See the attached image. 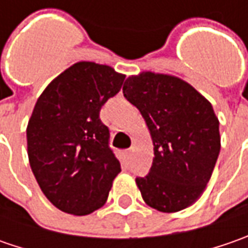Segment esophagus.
Here are the masks:
<instances>
[{"label":"esophagus","instance_id":"esophagus-1","mask_svg":"<svg viewBox=\"0 0 248 248\" xmlns=\"http://www.w3.org/2000/svg\"><path fill=\"white\" fill-rule=\"evenodd\" d=\"M125 155H127V157H131V155H132V150H131V149H128V150L125 152Z\"/></svg>","mask_w":248,"mask_h":248}]
</instances>
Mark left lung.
I'll use <instances>...</instances> for the list:
<instances>
[{"label":"left lung","mask_w":248,"mask_h":248,"mask_svg":"<svg viewBox=\"0 0 248 248\" xmlns=\"http://www.w3.org/2000/svg\"><path fill=\"white\" fill-rule=\"evenodd\" d=\"M123 93L145 119L155 146L146 176H137L142 199L161 213L192 205L204 192L221 150L211 103L184 80L145 72L128 77Z\"/></svg>","instance_id":"obj_1"}]
</instances>
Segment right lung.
<instances>
[{
	"mask_svg": "<svg viewBox=\"0 0 248 248\" xmlns=\"http://www.w3.org/2000/svg\"><path fill=\"white\" fill-rule=\"evenodd\" d=\"M124 78L109 66L78 62L34 106L26 132L29 161L44 195L63 213L87 215L100 208L121 171L99 113Z\"/></svg>",
	"mask_w": 248,
	"mask_h": 248,
	"instance_id": "add662e5",
	"label": "right lung"
}]
</instances>
